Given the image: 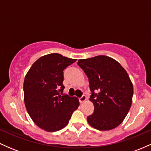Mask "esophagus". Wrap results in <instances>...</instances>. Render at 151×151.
I'll return each instance as SVG.
<instances>
[{"label": "esophagus", "mask_w": 151, "mask_h": 151, "mask_svg": "<svg viewBox=\"0 0 151 151\" xmlns=\"http://www.w3.org/2000/svg\"><path fill=\"white\" fill-rule=\"evenodd\" d=\"M79 99V102H80V103H83V102H84L86 100V96H85V95H82V96H81V97Z\"/></svg>", "instance_id": "34e87169"}]
</instances>
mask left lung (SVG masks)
Masks as SVG:
<instances>
[{
    "instance_id": "obj_1",
    "label": "left lung",
    "mask_w": 151,
    "mask_h": 151,
    "mask_svg": "<svg viewBox=\"0 0 151 151\" xmlns=\"http://www.w3.org/2000/svg\"><path fill=\"white\" fill-rule=\"evenodd\" d=\"M77 65L89 78V99L94 106L88 123L99 131L115 129L132 104L133 87L129 74L119 62L105 55L79 60Z\"/></svg>"
}]
</instances>
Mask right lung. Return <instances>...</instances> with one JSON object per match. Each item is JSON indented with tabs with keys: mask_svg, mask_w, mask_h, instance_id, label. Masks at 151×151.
<instances>
[{
	"mask_svg": "<svg viewBox=\"0 0 151 151\" xmlns=\"http://www.w3.org/2000/svg\"><path fill=\"white\" fill-rule=\"evenodd\" d=\"M77 61L58 53L41 57L27 72L23 84L26 109L35 124L48 132L65 127L79 105L64 94L63 71Z\"/></svg>",
	"mask_w": 151,
	"mask_h": 151,
	"instance_id": "right-lung-1",
	"label": "right lung"
}]
</instances>
